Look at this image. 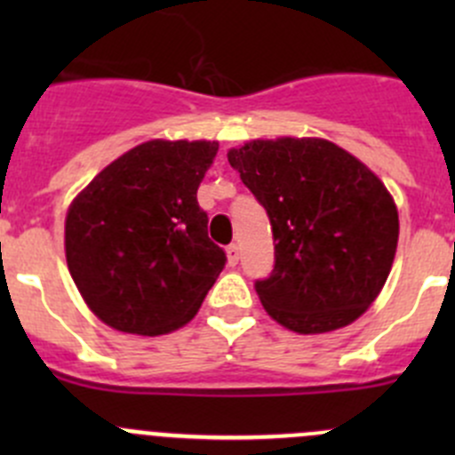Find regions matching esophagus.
I'll return each mask as SVG.
<instances>
[{
    "mask_svg": "<svg viewBox=\"0 0 455 455\" xmlns=\"http://www.w3.org/2000/svg\"><path fill=\"white\" fill-rule=\"evenodd\" d=\"M227 257H228V264L235 266L237 261H240V246H237V244H228Z\"/></svg>",
    "mask_w": 455,
    "mask_h": 455,
    "instance_id": "esophagus-1",
    "label": "esophagus"
}]
</instances>
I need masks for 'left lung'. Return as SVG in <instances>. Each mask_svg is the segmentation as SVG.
Wrapping results in <instances>:
<instances>
[{
  "label": "left lung",
  "mask_w": 455,
  "mask_h": 455,
  "mask_svg": "<svg viewBox=\"0 0 455 455\" xmlns=\"http://www.w3.org/2000/svg\"><path fill=\"white\" fill-rule=\"evenodd\" d=\"M228 163L266 209L275 268L257 279L266 313L283 328H343L385 286L398 244V211L383 182L330 140H253Z\"/></svg>",
  "instance_id": "left-lung-1"
}]
</instances>
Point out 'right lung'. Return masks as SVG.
I'll return each instance as SVG.
<instances>
[{"label":"right lung","mask_w":455,"mask_h":455,"mask_svg":"<svg viewBox=\"0 0 455 455\" xmlns=\"http://www.w3.org/2000/svg\"><path fill=\"white\" fill-rule=\"evenodd\" d=\"M218 142L149 140L103 169L66 218V259L90 310L156 337L194 319L227 264L198 187Z\"/></svg>","instance_id":"add662e5"}]
</instances>
